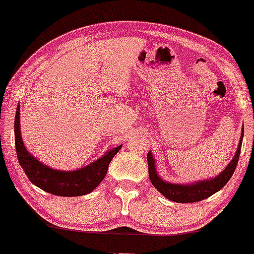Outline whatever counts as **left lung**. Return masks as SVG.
<instances>
[{"instance_id":"8db88e82","label":"left lung","mask_w":254,"mask_h":254,"mask_svg":"<svg viewBox=\"0 0 254 254\" xmlns=\"http://www.w3.org/2000/svg\"><path fill=\"white\" fill-rule=\"evenodd\" d=\"M243 132L242 137H241L240 146L237 148L236 155L234 156V160L230 162V165L220 173L219 176L215 177L214 179L210 181H203L195 184H189V186H183V184H172L167 183V182L162 181L160 177L157 176L155 168V161H153L152 155L148 151L147 153V163H148V176H150L151 183L153 184L156 189L160 191L161 194L166 196L170 200L176 201V203H195V201L204 200V199L209 198L212 194L219 191L220 189L224 188L226 186L227 182L230 181L232 175H234L235 170L240 158L241 152V145H242Z\"/></svg>"}]
</instances>
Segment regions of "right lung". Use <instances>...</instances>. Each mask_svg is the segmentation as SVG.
I'll list each match as a JSON object with an SVG mask.
<instances>
[{"mask_svg":"<svg viewBox=\"0 0 254 254\" xmlns=\"http://www.w3.org/2000/svg\"><path fill=\"white\" fill-rule=\"evenodd\" d=\"M14 141L19 165L29 181L43 190L60 196H79L91 193L103 181L112 158L122 147L120 145L113 148L96 162L78 171L64 172L53 170L40 163L25 148L19 130V106L14 118Z\"/></svg>","mask_w":254,"mask_h":254,"instance_id":"obj_1","label":"right lung"}]
</instances>
